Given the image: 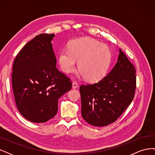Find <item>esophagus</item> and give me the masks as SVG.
I'll return each mask as SVG.
<instances>
[{"label": "esophagus", "instance_id": "esophagus-1", "mask_svg": "<svg viewBox=\"0 0 155 155\" xmlns=\"http://www.w3.org/2000/svg\"><path fill=\"white\" fill-rule=\"evenodd\" d=\"M78 87V83L76 81H74L72 83V88H76Z\"/></svg>", "mask_w": 155, "mask_h": 155}]
</instances>
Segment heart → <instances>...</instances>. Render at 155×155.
Wrapping results in <instances>:
<instances>
[{
    "instance_id": "heart-1",
    "label": "heart",
    "mask_w": 155,
    "mask_h": 155,
    "mask_svg": "<svg viewBox=\"0 0 155 155\" xmlns=\"http://www.w3.org/2000/svg\"><path fill=\"white\" fill-rule=\"evenodd\" d=\"M88 81H98L104 78L109 67L111 52L105 44L94 39H78L72 41L68 48L59 51L58 62L63 71L72 73L76 68Z\"/></svg>"
}]
</instances>
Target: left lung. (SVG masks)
Masks as SVG:
<instances>
[{"mask_svg": "<svg viewBox=\"0 0 155 155\" xmlns=\"http://www.w3.org/2000/svg\"><path fill=\"white\" fill-rule=\"evenodd\" d=\"M135 73L134 64L120 49L118 62L107 76L98 82L79 87L83 118L96 127L116 121L134 97Z\"/></svg>", "mask_w": 155, "mask_h": 155, "instance_id": "obj_1", "label": "left lung"}]
</instances>
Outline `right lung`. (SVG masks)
<instances>
[{"label": "right lung", "instance_id": "right-lung-1", "mask_svg": "<svg viewBox=\"0 0 155 155\" xmlns=\"http://www.w3.org/2000/svg\"><path fill=\"white\" fill-rule=\"evenodd\" d=\"M54 34H41L17 55L12 82L17 109L26 119L44 123L58 112V99L72 88V81L56 67L51 41Z\"/></svg>", "mask_w": 155, "mask_h": 155}]
</instances>
